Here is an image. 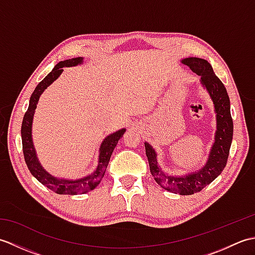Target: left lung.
Returning a JSON list of instances; mask_svg holds the SVG:
<instances>
[{
    "mask_svg": "<svg viewBox=\"0 0 255 255\" xmlns=\"http://www.w3.org/2000/svg\"><path fill=\"white\" fill-rule=\"evenodd\" d=\"M182 63L186 64L193 72L199 75L200 82L208 91L214 102L217 130H216L215 142L211 147L208 160L197 172L189 173L185 176H171L164 174L158 166L156 153L152 145L144 142V147L149 161L150 172L155 182L169 192L180 195H192L202 191L224 171L229 156L232 134H234V122L231 118L228 93L223 82L215 74L210 63L200 58L183 59Z\"/></svg>",
    "mask_w": 255,
    "mask_h": 255,
    "instance_id": "obj_1",
    "label": "left lung"
}]
</instances>
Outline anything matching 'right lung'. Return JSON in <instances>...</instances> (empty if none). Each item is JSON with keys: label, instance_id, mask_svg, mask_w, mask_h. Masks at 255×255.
I'll return each instance as SVG.
<instances>
[{"label": "right lung", "instance_id": "1", "mask_svg": "<svg viewBox=\"0 0 255 255\" xmlns=\"http://www.w3.org/2000/svg\"><path fill=\"white\" fill-rule=\"evenodd\" d=\"M83 62V58H72L68 60L60 61L57 66L52 69V71L47 75V77L41 81V82L36 86L35 91L32 92L29 100L28 110L25 113L23 118V124H21V143H23V153L27 167L30 173L34 175L42 185L50 188L57 194L61 195H78L88 193L92 189H94L101 183L102 178L107 169L108 162H110L111 155L115 149L118 140L123 137V134L126 131V129H121L117 130L110 136H107L104 141L102 142L100 148V156H99V165L96 170L92 173L91 175L80 178V180H64V178H58L50 175L44 167L39 163L37 159V154L32 144L31 139V125L32 118H34L35 110L37 107V103L39 101V97L48 86H49L53 81L57 80L63 71L64 67H74Z\"/></svg>", "mask_w": 255, "mask_h": 255}]
</instances>
